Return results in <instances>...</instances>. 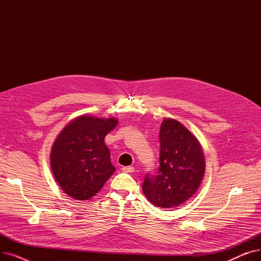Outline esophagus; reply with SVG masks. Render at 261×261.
Listing matches in <instances>:
<instances>
[{"label": "esophagus", "instance_id": "1", "mask_svg": "<svg viewBox=\"0 0 261 261\" xmlns=\"http://www.w3.org/2000/svg\"><path fill=\"white\" fill-rule=\"evenodd\" d=\"M121 170L123 171V172H128V173H132V172H134V167H132V166H127V167H122L121 168Z\"/></svg>", "mask_w": 261, "mask_h": 261}]
</instances>
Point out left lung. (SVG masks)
<instances>
[{"label":"left lung","mask_w":261,"mask_h":261,"mask_svg":"<svg viewBox=\"0 0 261 261\" xmlns=\"http://www.w3.org/2000/svg\"><path fill=\"white\" fill-rule=\"evenodd\" d=\"M160 143L159 171L145 176L143 191L154 206L174 208L193 197L203 180V149L194 133L168 117L161 123Z\"/></svg>","instance_id":"left-lung-1"}]
</instances>
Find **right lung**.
<instances>
[{"mask_svg":"<svg viewBox=\"0 0 261 261\" xmlns=\"http://www.w3.org/2000/svg\"><path fill=\"white\" fill-rule=\"evenodd\" d=\"M117 123L115 117L80 115L58 134L50 150V168L67 196L89 200L114 173L105 138Z\"/></svg>","mask_w":261,"mask_h":261,"instance_id":"add662e5","label":"right lung"}]
</instances>
